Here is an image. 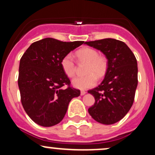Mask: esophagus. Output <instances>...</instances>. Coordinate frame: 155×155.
<instances>
[{
  "label": "esophagus",
  "instance_id": "esophagus-1",
  "mask_svg": "<svg viewBox=\"0 0 155 155\" xmlns=\"http://www.w3.org/2000/svg\"><path fill=\"white\" fill-rule=\"evenodd\" d=\"M86 93H87V92L84 91V90H81V95H85Z\"/></svg>",
  "mask_w": 155,
  "mask_h": 155
}]
</instances>
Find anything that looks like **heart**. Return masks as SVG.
I'll return each mask as SVG.
<instances>
[{
  "mask_svg": "<svg viewBox=\"0 0 155 155\" xmlns=\"http://www.w3.org/2000/svg\"><path fill=\"white\" fill-rule=\"evenodd\" d=\"M80 60L88 62L86 72L87 74L84 76H76L72 80L74 87L80 90L92 87L97 81V74L99 77H102L107 70V60L104 57L100 56L97 50L90 47H84L76 53ZM62 70L68 77H73L76 72V65L74 58L71 54H68L62 58L60 61Z\"/></svg>",
  "mask_w": 155,
  "mask_h": 155,
  "instance_id": "b5f03b06",
  "label": "heart"
}]
</instances>
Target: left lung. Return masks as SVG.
<instances>
[{
	"label": "left lung",
	"mask_w": 155,
	"mask_h": 155,
	"mask_svg": "<svg viewBox=\"0 0 155 155\" xmlns=\"http://www.w3.org/2000/svg\"><path fill=\"white\" fill-rule=\"evenodd\" d=\"M84 44L102 51L108 60L104 79L88 91L95 100L88 112L99 123L114 124L127 114L134 101L138 85L136 58L126 44L117 39L104 38Z\"/></svg>",
	"instance_id": "obj_1"
}]
</instances>
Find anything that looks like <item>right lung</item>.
Masks as SVG:
<instances>
[{"label":"right lung","mask_w":155,"mask_h":155,"mask_svg":"<svg viewBox=\"0 0 155 155\" xmlns=\"http://www.w3.org/2000/svg\"><path fill=\"white\" fill-rule=\"evenodd\" d=\"M83 44L46 38L32 44L21 58L18 77L21 102L36 124L43 127L58 124L71 99L80 95V90L71 87L60 61Z\"/></svg>","instance_id":"1"}]
</instances>
